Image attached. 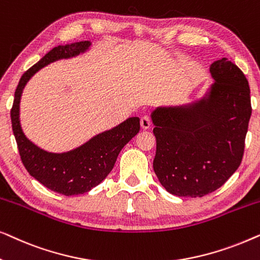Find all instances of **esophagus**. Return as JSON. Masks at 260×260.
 <instances>
[{
  "mask_svg": "<svg viewBox=\"0 0 260 260\" xmlns=\"http://www.w3.org/2000/svg\"><path fill=\"white\" fill-rule=\"evenodd\" d=\"M150 125H151L150 118H149L148 116L142 117V118H141V126H142V129L147 130V129H149V127H150Z\"/></svg>",
  "mask_w": 260,
  "mask_h": 260,
  "instance_id": "1",
  "label": "esophagus"
}]
</instances>
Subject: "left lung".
Listing matches in <instances>:
<instances>
[{
  "label": "left lung",
  "mask_w": 260,
  "mask_h": 260,
  "mask_svg": "<svg viewBox=\"0 0 260 260\" xmlns=\"http://www.w3.org/2000/svg\"><path fill=\"white\" fill-rule=\"evenodd\" d=\"M214 80L188 104L151 112L156 137L154 172L167 191L201 198L222 186L239 168L252 112L245 74L227 58L209 66Z\"/></svg>",
  "instance_id": "1"
}]
</instances>
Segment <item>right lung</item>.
<instances>
[{"label":"right lung","mask_w":260,"mask_h":260,"mask_svg":"<svg viewBox=\"0 0 260 260\" xmlns=\"http://www.w3.org/2000/svg\"><path fill=\"white\" fill-rule=\"evenodd\" d=\"M91 45L90 41L74 42L49 51L21 77L10 111L13 133L27 172L48 189L66 197L84 194L98 186L112 170L124 145L140 131V118L130 117L112 129L95 135L80 147L65 152L45 150L24 135L20 123V102L30 78L51 62L83 54Z\"/></svg>","instance_id":"obj_1"}]
</instances>
